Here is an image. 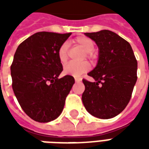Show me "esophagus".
Instances as JSON below:
<instances>
[{
  "label": "esophagus",
  "mask_w": 149,
  "mask_h": 149,
  "mask_svg": "<svg viewBox=\"0 0 149 149\" xmlns=\"http://www.w3.org/2000/svg\"><path fill=\"white\" fill-rule=\"evenodd\" d=\"M75 81H76V82H81V78L76 77V78H75Z\"/></svg>",
  "instance_id": "obj_1"
}]
</instances>
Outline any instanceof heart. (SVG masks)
<instances>
[{"label":"heart","instance_id":"obj_1","mask_svg":"<svg viewBox=\"0 0 149 149\" xmlns=\"http://www.w3.org/2000/svg\"><path fill=\"white\" fill-rule=\"evenodd\" d=\"M72 43L75 45L80 47L84 51V56L86 58L93 60L95 58L94 55V48H95V44L93 41V40L84 36H80V37H76ZM68 45L67 43H63L59 47L58 51H57V56L60 61L62 64H65L67 62L68 59ZM91 66L90 64L88 61H83L81 63H68L65 65L64 68V72L66 75L72 76L74 77H80L82 75L89 71Z\"/></svg>","mask_w":149,"mask_h":149}]
</instances>
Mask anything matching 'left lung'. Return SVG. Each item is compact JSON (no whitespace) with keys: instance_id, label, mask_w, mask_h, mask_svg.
<instances>
[{"instance_id":"obj_1","label":"left lung","mask_w":149,"mask_h":149,"mask_svg":"<svg viewBox=\"0 0 149 149\" xmlns=\"http://www.w3.org/2000/svg\"><path fill=\"white\" fill-rule=\"evenodd\" d=\"M99 48L96 68L88 75L95 82L83 79L84 106L91 115L110 119L128 105L137 80V61L130 44L109 30L85 33Z\"/></svg>"}]
</instances>
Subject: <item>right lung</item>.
I'll return each mask as SVG.
<instances>
[{"label": "right lung", "instance_id": "obj_1", "mask_svg": "<svg viewBox=\"0 0 149 149\" xmlns=\"http://www.w3.org/2000/svg\"><path fill=\"white\" fill-rule=\"evenodd\" d=\"M71 34L39 32L16 50L10 68L12 87L21 109L35 121L57 118L75 83L69 75L58 78L63 67L57 51Z\"/></svg>", "mask_w": 149, "mask_h": 149}]
</instances>
